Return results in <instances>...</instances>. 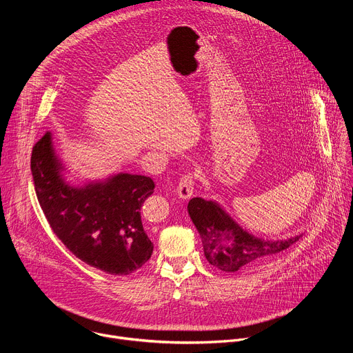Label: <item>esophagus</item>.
Instances as JSON below:
<instances>
[{
    "mask_svg": "<svg viewBox=\"0 0 353 353\" xmlns=\"http://www.w3.org/2000/svg\"><path fill=\"white\" fill-rule=\"evenodd\" d=\"M195 173H185L180 177L179 185H177V195L183 199H187L192 195L194 192V185H195Z\"/></svg>",
    "mask_w": 353,
    "mask_h": 353,
    "instance_id": "esophagus-1",
    "label": "esophagus"
}]
</instances>
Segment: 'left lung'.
Returning a JSON list of instances; mask_svg holds the SVG:
<instances>
[{"label":"left lung","mask_w":353,"mask_h":353,"mask_svg":"<svg viewBox=\"0 0 353 353\" xmlns=\"http://www.w3.org/2000/svg\"><path fill=\"white\" fill-rule=\"evenodd\" d=\"M188 215L204 244L208 263L221 271L234 272L254 265L296 243L301 234L286 240H264L243 230L214 201L195 196Z\"/></svg>","instance_id":"8db88e82"}]
</instances>
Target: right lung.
<instances>
[{
    "label": "right lung",
    "mask_w": 353,
    "mask_h": 353,
    "mask_svg": "<svg viewBox=\"0 0 353 353\" xmlns=\"http://www.w3.org/2000/svg\"><path fill=\"white\" fill-rule=\"evenodd\" d=\"M30 169L39 204L54 234L81 261L112 275H130L152 256L141 207L154 192L150 177L119 173L72 187L61 177L52 134L33 146Z\"/></svg>",
    "instance_id": "right-lung-1"
}]
</instances>
